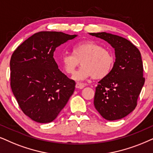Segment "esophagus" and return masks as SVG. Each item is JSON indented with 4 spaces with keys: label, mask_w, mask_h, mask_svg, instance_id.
<instances>
[{
    "label": "esophagus",
    "mask_w": 153,
    "mask_h": 153,
    "mask_svg": "<svg viewBox=\"0 0 153 153\" xmlns=\"http://www.w3.org/2000/svg\"><path fill=\"white\" fill-rule=\"evenodd\" d=\"M85 87V85L82 84V83L80 82H77L76 85H75V88H78V89H82Z\"/></svg>",
    "instance_id": "obj_1"
}]
</instances>
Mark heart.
<instances>
[{
	"instance_id": "1",
	"label": "heart",
	"mask_w": 153,
	"mask_h": 153,
	"mask_svg": "<svg viewBox=\"0 0 153 153\" xmlns=\"http://www.w3.org/2000/svg\"><path fill=\"white\" fill-rule=\"evenodd\" d=\"M81 61L82 66L73 76L75 81H82L91 77L100 80L111 73L115 59L109 50L93 41H85L75 44L73 54L61 56V65L68 74L72 75Z\"/></svg>"
}]
</instances>
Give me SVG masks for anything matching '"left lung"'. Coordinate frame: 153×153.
I'll list each match as a JSON object with an SVG mask.
<instances>
[{"label": "left lung", "instance_id": "obj_1", "mask_svg": "<svg viewBox=\"0 0 153 153\" xmlns=\"http://www.w3.org/2000/svg\"><path fill=\"white\" fill-rule=\"evenodd\" d=\"M89 34L108 42L114 49L116 58L111 73L96 87L94 107L108 121L121 119L136 108L143 87L140 52L122 36L107 32Z\"/></svg>", "mask_w": 153, "mask_h": 153}]
</instances>
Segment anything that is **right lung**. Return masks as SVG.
Wrapping results in <instances>:
<instances>
[{
	"instance_id": "1",
	"label": "right lung",
	"mask_w": 153,
	"mask_h": 153,
	"mask_svg": "<svg viewBox=\"0 0 153 153\" xmlns=\"http://www.w3.org/2000/svg\"><path fill=\"white\" fill-rule=\"evenodd\" d=\"M77 36L39 32L13 52L10 62L11 89L25 114L36 122L53 121L74 92L75 81L59 70L53 52Z\"/></svg>"
}]
</instances>
